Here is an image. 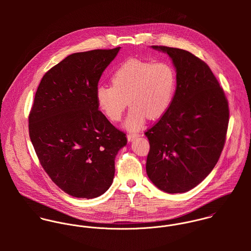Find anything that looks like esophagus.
I'll return each mask as SVG.
<instances>
[{"label":"esophagus","instance_id":"obj_1","mask_svg":"<svg viewBox=\"0 0 251 251\" xmlns=\"http://www.w3.org/2000/svg\"><path fill=\"white\" fill-rule=\"evenodd\" d=\"M139 136H140L139 133H130V134L127 135V140H128L129 142H131V141H133L135 138H137V137H139Z\"/></svg>","mask_w":251,"mask_h":251}]
</instances>
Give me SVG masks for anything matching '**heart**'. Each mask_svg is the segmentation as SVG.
<instances>
[{
    "label": "heart",
    "mask_w": 251,
    "mask_h": 251,
    "mask_svg": "<svg viewBox=\"0 0 251 251\" xmlns=\"http://www.w3.org/2000/svg\"><path fill=\"white\" fill-rule=\"evenodd\" d=\"M111 80L112 86H98V105L109 120L118 122L128 102L131 108L125 126L132 131L143 126L147 117H162L171 106L177 89V73L167 62L152 64L128 59L114 72Z\"/></svg>",
    "instance_id": "b5f03b06"
}]
</instances>
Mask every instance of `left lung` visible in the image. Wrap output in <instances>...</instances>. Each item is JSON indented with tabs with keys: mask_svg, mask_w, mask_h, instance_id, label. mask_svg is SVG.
<instances>
[{
	"mask_svg": "<svg viewBox=\"0 0 251 251\" xmlns=\"http://www.w3.org/2000/svg\"><path fill=\"white\" fill-rule=\"evenodd\" d=\"M151 48L171 58L177 89L168 111L145 132L150 143L146 171L160 190L182 193L198 185L218 161L229 122L228 101L205 62L179 48Z\"/></svg>",
	"mask_w": 251,
	"mask_h": 251,
	"instance_id": "obj_1",
	"label": "left lung"
}]
</instances>
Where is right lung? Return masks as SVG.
I'll return each mask as SVG.
<instances>
[{"label":"right lung","mask_w":251,"mask_h":251,"mask_svg":"<svg viewBox=\"0 0 251 251\" xmlns=\"http://www.w3.org/2000/svg\"><path fill=\"white\" fill-rule=\"evenodd\" d=\"M121 47L74 53L44 74L29 115V133L41 166L63 191L100 196L111 186L115 158L126 145L99 110L96 90Z\"/></svg>","instance_id":"obj_1"}]
</instances>
